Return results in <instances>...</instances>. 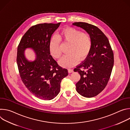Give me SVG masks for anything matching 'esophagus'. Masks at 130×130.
Instances as JSON below:
<instances>
[{"label":"esophagus","mask_w":130,"mask_h":130,"mask_svg":"<svg viewBox=\"0 0 130 130\" xmlns=\"http://www.w3.org/2000/svg\"><path fill=\"white\" fill-rule=\"evenodd\" d=\"M68 71L69 73H71V72H73V70L72 69H68Z\"/></svg>","instance_id":"1"}]
</instances>
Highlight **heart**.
I'll return each mask as SVG.
<instances>
[{
    "label": "heart",
    "instance_id": "obj_1",
    "mask_svg": "<svg viewBox=\"0 0 130 130\" xmlns=\"http://www.w3.org/2000/svg\"><path fill=\"white\" fill-rule=\"evenodd\" d=\"M58 38L64 44H69L68 54L59 61L60 64L64 67H70L77 64L79 58L81 60L84 59L90 51L92 45L90 36L88 34L82 33L77 29H64L58 35ZM58 40L55 38H52L49 45L51 54L57 59L60 58L62 54Z\"/></svg>",
    "mask_w": 130,
    "mask_h": 130
}]
</instances>
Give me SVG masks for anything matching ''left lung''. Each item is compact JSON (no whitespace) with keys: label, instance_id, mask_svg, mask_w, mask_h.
Returning a JSON list of instances; mask_svg holds the SVG:
<instances>
[{"label":"left lung","instance_id":"8db88e82","mask_svg":"<svg viewBox=\"0 0 130 130\" xmlns=\"http://www.w3.org/2000/svg\"><path fill=\"white\" fill-rule=\"evenodd\" d=\"M72 25L85 30L91 39V48L85 60L74 69L81 76L76 84L79 94L86 98L98 95L104 89L114 65V54L105 35L96 26L76 22Z\"/></svg>","mask_w":130,"mask_h":130}]
</instances>
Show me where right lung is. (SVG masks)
<instances>
[{
  "instance_id": "obj_1",
  "label": "right lung",
  "mask_w": 130,
  "mask_h": 130,
  "mask_svg": "<svg viewBox=\"0 0 130 130\" xmlns=\"http://www.w3.org/2000/svg\"><path fill=\"white\" fill-rule=\"evenodd\" d=\"M58 24H40L29 29L17 48L16 62L23 82L33 95L44 100L56 97L60 91L62 80L68 70L60 66L50 55L49 45ZM27 48L33 49L36 59L29 61L25 57Z\"/></svg>"
}]
</instances>
